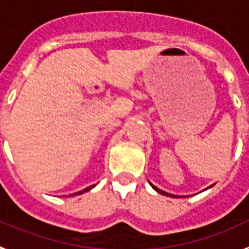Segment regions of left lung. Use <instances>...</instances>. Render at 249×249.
<instances>
[{"label": "left lung", "mask_w": 249, "mask_h": 249, "mask_svg": "<svg viewBox=\"0 0 249 249\" xmlns=\"http://www.w3.org/2000/svg\"><path fill=\"white\" fill-rule=\"evenodd\" d=\"M150 184H151V183H150ZM151 187H153L154 190L157 191V192H159V194H161V195H165V196H172V197H177V196H174V195H169V194H166V192H164V191L159 190V188H158V187H155V186H154V184H151Z\"/></svg>", "instance_id": "8db88e82"}]
</instances>
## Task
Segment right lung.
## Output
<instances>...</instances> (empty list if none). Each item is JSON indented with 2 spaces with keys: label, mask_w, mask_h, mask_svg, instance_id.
Segmentation results:
<instances>
[{
  "label": "right lung",
  "mask_w": 249,
  "mask_h": 249,
  "mask_svg": "<svg viewBox=\"0 0 249 249\" xmlns=\"http://www.w3.org/2000/svg\"><path fill=\"white\" fill-rule=\"evenodd\" d=\"M92 187H95V184H94V186L88 187V188H85V190H83V191H80V192H76V194H73V195H81V194H84V192H86V191H90V190H91Z\"/></svg>",
  "instance_id": "right-lung-1"
}]
</instances>
